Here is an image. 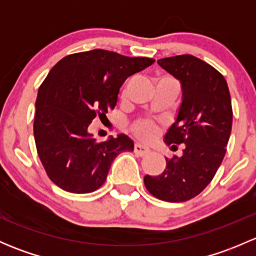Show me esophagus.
Returning a JSON list of instances; mask_svg holds the SVG:
<instances>
[{
    "label": "esophagus",
    "instance_id": "obj_1",
    "mask_svg": "<svg viewBox=\"0 0 256 256\" xmlns=\"http://www.w3.org/2000/svg\"><path fill=\"white\" fill-rule=\"evenodd\" d=\"M134 151H135V154H138V156H146V154H148L150 152H151V150H150L148 147L144 146V144H135V146H134Z\"/></svg>",
    "mask_w": 256,
    "mask_h": 256
}]
</instances>
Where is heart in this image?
I'll list each match as a JSON object with an SVG mask.
<instances>
[{
    "mask_svg": "<svg viewBox=\"0 0 256 256\" xmlns=\"http://www.w3.org/2000/svg\"><path fill=\"white\" fill-rule=\"evenodd\" d=\"M132 130L138 138L144 141H150L156 136L157 126L154 125V121L144 118V120H140L134 124Z\"/></svg>",
    "mask_w": 256,
    "mask_h": 256,
    "instance_id": "b5f03b06",
    "label": "heart"
}]
</instances>
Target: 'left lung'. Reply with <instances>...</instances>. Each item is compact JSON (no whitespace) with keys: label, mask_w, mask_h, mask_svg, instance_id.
I'll return each mask as SVG.
<instances>
[{"label":"left lung","mask_w":256,"mask_h":256,"mask_svg":"<svg viewBox=\"0 0 256 256\" xmlns=\"http://www.w3.org/2000/svg\"><path fill=\"white\" fill-rule=\"evenodd\" d=\"M157 63L182 88V102L164 142L186 147L180 157H166L161 174H146L144 182L158 200L184 202L207 187L226 156L233 122L232 99L224 76L200 58L183 54Z\"/></svg>","instance_id":"8db88e82"}]
</instances>
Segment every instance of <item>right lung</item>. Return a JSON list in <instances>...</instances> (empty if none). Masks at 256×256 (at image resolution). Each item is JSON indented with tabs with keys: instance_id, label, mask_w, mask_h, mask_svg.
<instances>
[{
	"instance_id": "add662e5",
	"label": "right lung",
	"mask_w": 256,
	"mask_h": 256,
	"mask_svg": "<svg viewBox=\"0 0 256 256\" xmlns=\"http://www.w3.org/2000/svg\"><path fill=\"white\" fill-rule=\"evenodd\" d=\"M154 62L92 49L64 56L52 68L38 90L33 125L38 156L52 182L66 192H94L115 157L134 151L128 136L96 142L88 128L115 108L122 82Z\"/></svg>"
}]
</instances>
